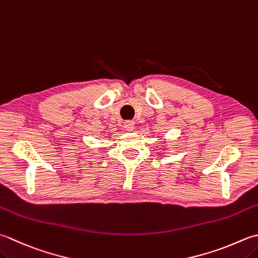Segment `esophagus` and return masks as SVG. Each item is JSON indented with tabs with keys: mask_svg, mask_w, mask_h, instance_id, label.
<instances>
[{
	"mask_svg": "<svg viewBox=\"0 0 258 258\" xmlns=\"http://www.w3.org/2000/svg\"><path fill=\"white\" fill-rule=\"evenodd\" d=\"M124 128L127 131V132H132V131L135 128V123L133 120H126L124 123Z\"/></svg>",
	"mask_w": 258,
	"mask_h": 258,
	"instance_id": "34e87169",
	"label": "esophagus"
}]
</instances>
